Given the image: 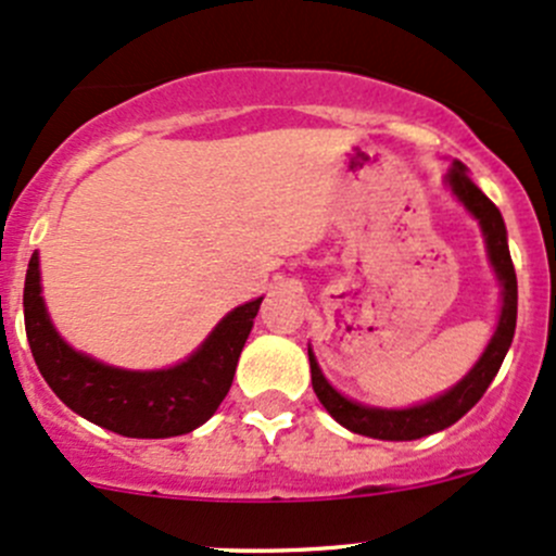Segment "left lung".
I'll use <instances>...</instances> for the list:
<instances>
[{"mask_svg":"<svg viewBox=\"0 0 556 556\" xmlns=\"http://www.w3.org/2000/svg\"><path fill=\"white\" fill-rule=\"evenodd\" d=\"M444 185L450 188L454 199L468 210V215L479 223L481 237H484L486 244V257H490L492 271H495L497 282H501V314H497L495 333H492L490 344L484 346L479 361L473 363V368L457 384H452L450 390L430 397V401L406 408L366 406V403H357L352 397L341 395L325 379L309 344L312 387L317 392L319 403H323L325 412L336 422L344 425L346 430L357 435H368V439L379 441H414L446 430L479 403V397L492 384L495 374L501 371L503 357H506L508 346L514 341V330H517V271H514L511 252H508V233L501 210L476 188L473 179L468 177V169L459 161H454L450 166Z\"/></svg>","mask_w":556,"mask_h":556,"instance_id":"1","label":"left lung"}]
</instances>
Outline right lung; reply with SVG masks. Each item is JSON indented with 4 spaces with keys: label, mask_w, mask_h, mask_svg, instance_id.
Listing matches in <instances>:
<instances>
[{
    "label": "right lung",
    "mask_w": 556,
    "mask_h": 556,
    "mask_svg": "<svg viewBox=\"0 0 556 556\" xmlns=\"http://www.w3.org/2000/svg\"><path fill=\"white\" fill-rule=\"evenodd\" d=\"M261 301L263 295L228 312L177 366L128 371L61 339L45 306L35 252L24 285V319L39 374L72 412L126 439H172L204 425L228 395Z\"/></svg>",
    "instance_id": "add662e5"
}]
</instances>
